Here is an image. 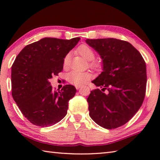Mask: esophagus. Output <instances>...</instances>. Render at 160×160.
<instances>
[{"label":"esophagus","mask_w":160,"mask_h":160,"mask_svg":"<svg viewBox=\"0 0 160 160\" xmlns=\"http://www.w3.org/2000/svg\"><path fill=\"white\" fill-rule=\"evenodd\" d=\"M81 88V86H75V88L77 89V90H78V89H80Z\"/></svg>","instance_id":"obj_1"}]
</instances>
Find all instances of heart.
<instances>
[{
	"label": "heart",
	"mask_w": 160,
	"mask_h": 160,
	"mask_svg": "<svg viewBox=\"0 0 160 160\" xmlns=\"http://www.w3.org/2000/svg\"><path fill=\"white\" fill-rule=\"evenodd\" d=\"M78 51L82 57L90 61L89 65L92 68L95 70H100L102 68V65L99 62L94 61L93 59L95 57V53L92 48L88 45H81L78 47ZM70 54H67L64 58L63 65L66 66L68 63ZM67 80L69 83L75 86H80L88 82L91 78V74L88 72H80L77 70H72L67 74Z\"/></svg>",
	"instance_id": "heart-1"
}]
</instances>
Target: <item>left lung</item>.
Here are the masks:
<instances>
[{
    "mask_svg": "<svg viewBox=\"0 0 160 160\" xmlns=\"http://www.w3.org/2000/svg\"><path fill=\"white\" fill-rule=\"evenodd\" d=\"M103 59V72L92 81L102 90H92L88 99L92 119L107 129L131 120L144 100L146 65L141 54L128 42L114 38L87 39Z\"/></svg>",
    "mask_w": 160,
    "mask_h": 160,
    "instance_id": "obj_1",
    "label": "left lung"
}]
</instances>
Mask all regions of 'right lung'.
Segmentation results:
<instances>
[{
    "label": "right lung",
    "mask_w": 160,
    "mask_h": 160,
    "mask_svg": "<svg viewBox=\"0 0 160 160\" xmlns=\"http://www.w3.org/2000/svg\"><path fill=\"white\" fill-rule=\"evenodd\" d=\"M80 39L46 37L27 45L16 57L11 70L12 96L31 123L51 126L66 115L76 89L66 85L57 92L48 80L63 70L64 58Z\"/></svg>",
    "instance_id": "add662e5"
}]
</instances>
